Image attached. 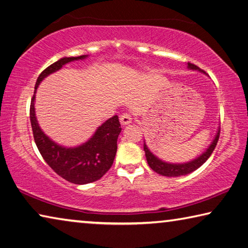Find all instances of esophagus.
<instances>
[{"label":"esophagus","instance_id":"34e87169","mask_svg":"<svg viewBox=\"0 0 248 248\" xmlns=\"http://www.w3.org/2000/svg\"><path fill=\"white\" fill-rule=\"evenodd\" d=\"M120 121H121V124L125 126V125H128L132 123L133 117L131 114H129V113H123V114H122L120 117Z\"/></svg>","mask_w":248,"mask_h":248}]
</instances>
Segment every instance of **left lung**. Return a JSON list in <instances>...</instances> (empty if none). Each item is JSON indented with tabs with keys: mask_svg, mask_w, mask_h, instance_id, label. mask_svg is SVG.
I'll list each match as a JSON object with an SVG mask.
<instances>
[{
	"mask_svg": "<svg viewBox=\"0 0 248 248\" xmlns=\"http://www.w3.org/2000/svg\"><path fill=\"white\" fill-rule=\"evenodd\" d=\"M187 67L189 69H193V71H199L202 73H205L198 66H196V65H194L192 63H187ZM219 136H220V128H218L214 140L211 141V144L206 149V151H203V153L201 155H198L197 158H195L194 160H190V161L185 162V163H170V162L163 161V160L159 159L157 155H155L153 153H151L144 140V150H145L147 162H148L149 167L153 169L155 172H157L158 174H161L163 176L175 177V176L189 174V173L197 170L198 168H201L202 164L207 161L208 158L210 157L212 151H214L216 148L217 142L219 140Z\"/></svg>",
	"mask_w": 248,
	"mask_h": 248,
	"instance_id": "left-lung-1",
	"label": "left lung"
}]
</instances>
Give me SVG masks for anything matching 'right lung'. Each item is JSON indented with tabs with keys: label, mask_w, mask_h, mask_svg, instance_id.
Instances as JSON below:
<instances>
[{
	"label": "right lung",
	"mask_w": 248,
	"mask_h": 248,
	"mask_svg": "<svg viewBox=\"0 0 248 248\" xmlns=\"http://www.w3.org/2000/svg\"><path fill=\"white\" fill-rule=\"evenodd\" d=\"M87 56L88 55L62 58L46 67L38 77L30 104V122L33 138L42 158L61 177L78 185L98 181L112 167L117 149V137L122 131L119 117L114 115L107 120L84 144L76 147H64L52 140L39 126L34 112V100L38 86L46 77L58 72L65 64L84 60Z\"/></svg>",
	"instance_id": "1"
}]
</instances>
